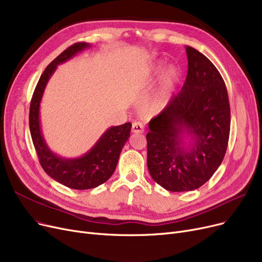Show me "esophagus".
Wrapping results in <instances>:
<instances>
[{
  "label": "esophagus",
  "instance_id": "obj_1",
  "mask_svg": "<svg viewBox=\"0 0 262 262\" xmlns=\"http://www.w3.org/2000/svg\"><path fill=\"white\" fill-rule=\"evenodd\" d=\"M132 132L135 134H141L144 132V126L141 122H134L132 126Z\"/></svg>",
  "mask_w": 262,
  "mask_h": 262
}]
</instances>
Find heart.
I'll return each instance as SVG.
<instances>
[{"label": "heart", "mask_w": 262, "mask_h": 262, "mask_svg": "<svg viewBox=\"0 0 262 262\" xmlns=\"http://www.w3.org/2000/svg\"><path fill=\"white\" fill-rule=\"evenodd\" d=\"M163 67L159 66L156 70L157 73H160ZM178 80H179V72L175 67H170L165 72H164L159 90L157 91L156 95L153 96V99L151 102L153 109L156 110L162 109L168 103L170 97L172 95V92L175 90V87L178 83Z\"/></svg>", "instance_id": "obj_1"}]
</instances>
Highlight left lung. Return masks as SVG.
<instances>
[{"mask_svg":"<svg viewBox=\"0 0 262 262\" xmlns=\"http://www.w3.org/2000/svg\"><path fill=\"white\" fill-rule=\"evenodd\" d=\"M186 52V82L149 122L147 134L150 175L171 192L195 190L208 181L225 158L230 135L224 79L206 56L191 46ZM185 132L191 137L188 149L183 147Z\"/></svg>","mask_w":262,"mask_h":262,"instance_id":"left-lung-1","label":"left lung"}]
</instances>
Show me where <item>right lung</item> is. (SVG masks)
<instances>
[{
  "mask_svg": "<svg viewBox=\"0 0 262 262\" xmlns=\"http://www.w3.org/2000/svg\"><path fill=\"white\" fill-rule=\"evenodd\" d=\"M91 45L79 42L68 47L46 67L34 90L29 113V126L36 154L41 166L48 176L61 185L75 189L86 190L102 185L115 170L121 151L130 135V123L112 126L96 142L95 146L77 159H63L53 153L42 136L40 126V102L45 86L57 66L69 60L74 55Z\"/></svg>",
  "mask_w": 262,
  "mask_h": 262,
  "instance_id": "1",
  "label": "right lung"
}]
</instances>
